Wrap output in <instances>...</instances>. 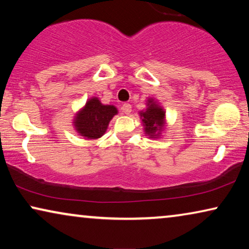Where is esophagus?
Returning a JSON list of instances; mask_svg holds the SVG:
<instances>
[{"label":"esophagus","mask_w":249,"mask_h":249,"mask_svg":"<svg viewBox=\"0 0 249 249\" xmlns=\"http://www.w3.org/2000/svg\"><path fill=\"white\" fill-rule=\"evenodd\" d=\"M121 110H122V112H124V114H127V115L130 114V112H131V105L128 104V103H124V104L121 107Z\"/></svg>","instance_id":"34e87169"}]
</instances>
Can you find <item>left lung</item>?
Segmentation results:
<instances>
[{"label":"left lung","mask_w":249,"mask_h":249,"mask_svg":"<svg viewBox=\"0 0 249 249\" xmlns=\"http://www.w3.org/2000/svg\"><path fill=\"white\" fill-rule=\"evenodd\" d=\"M142 127H144L145 136L152 139L161 138L163 131L166 128V115L158 100L148 97L146 101V108L138 112Z\"/></svg>","instance_id":"obj_1"}]
</instances>
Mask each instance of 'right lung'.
Returning a JSON list of instances; mask_svg holds the SVG:
<instances>
[{
  "mask_svg": "<svg viewBox=\"0 0 249 249\" xmlns=\"http://www.w3.org/2000/svg\"><path fill=\"white\" fill-rule=\"evenodd\" d=\"M117 114L118 108L114 105H105L100 98L93 96L74 114L72 125L85 139H98L107 132L108 124Z\"/></svg>",
  "mask_w": 249,
  "mask_h": 249,
  "instance_id": "right-lung-1",
  "label": "right lung"
}]
</instances>
